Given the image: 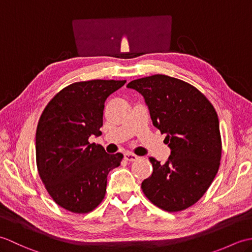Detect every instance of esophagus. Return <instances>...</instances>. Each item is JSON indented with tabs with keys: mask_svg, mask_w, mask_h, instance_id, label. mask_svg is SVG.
<instances>
[{
	"mask_svg": "<svg viewBox=\"0 0 252 252\" xmlns=\"http://www.w3.org/2000/svg\"><path fill=\"white\" fill-rule=\"evenodd\" d=\"M123 156H125V159L127 160V161H135L136 159H138V157L136 156V155L132 154V153H125V155H123Z\"/></svg>",
	"mask_w": 252,
	"mask_h": 252,
	"instance_id": "34e87169",
	"label": "esophagus"
}]
</instances>
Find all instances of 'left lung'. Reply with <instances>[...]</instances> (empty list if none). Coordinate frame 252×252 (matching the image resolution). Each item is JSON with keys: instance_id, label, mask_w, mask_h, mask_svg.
<instances>
[{"instance_id": "obj_1", "label": "left lung", "mask_w": 252, "mask_h": 252, "mask_svg": "<svg viewBox=\"0 0 252 252\" xmlns=\"http://www.w3.org/2000/svg\"><path fill=\"white\" fill-rule=\"evenodd\" d=\"M126 88L142 94L153 125L165 134L171 149L164 164L149 158L153 173L143 181L144 194L162 210H184L205 194L220 165L216 109L192 85L164 74L133 80Z\"/></svg>"}]
</instances>
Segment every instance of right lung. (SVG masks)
<instances>
[{
	"mask_svg": "<svg viewBox=\"0 0 252 252\" xmlns=\"http://www.w3.org/2000/svg\"><path fill=\"white\" fill-rule=\"evenodd\" d=\"M126 80H91L63 89L42 114L35 134L41 180L58 206L74 213L92 211L104 199L107 175L123 155L89 143L98 137L105 100Z\"/></svg>",
	"mask_w": 252,
	"mask_h": 252,
	"instance_id": "1",
	"label": "right lung"
}]
</instances>
